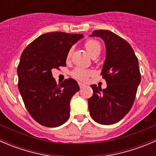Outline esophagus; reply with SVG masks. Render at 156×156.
<instances>
[{"instance_id":"esophagus-1","label":"esophagus","mask_w":156,"mask_h":156,"mask_svg":"<svg viewBox=\"0 0 156 156\" xmlns=\"http://www.w3.org/2000/svg\"><path fill=\"white\" fill-rule=\"evenodd\" d=\"M78 85H79L80 88H82L83 87H84V86H85V84H83V83L79 82V83H78Z\"/></svg>"}]
</instances>
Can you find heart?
<instances>
[{
	"mask_svg": "<svg viewBox=\"0 0 156 156\" xmlns=\"http://www.w3.org/2000/svg\"><path fill=\"white\" fill-rule=\"evenodd\" d=\"M84 47H85L86 50H87L88 53L91 55L92 56H96V55H99L101 51V45L96 40H89L84 44ZM72 50L71 49L69 51L68 54H67V59H69L72 55ZM94 72L91 70H87V69H81V68H77L72 72V75L75 77V78L81 81H85L90 75H91Z\"/></svg>",
	"mask_w": 156,
	"mask_h": 156,
	"instance_id": "1",
	"label": "heart"
}]
</instances>
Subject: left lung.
<instances>
[{"instance_id":"1","label":"left lung","mask_w":156,"mask_h":156,"mask_svg":"<svg viewBox=\"0 0 156 156\" xmlns=\"http://www.w3.org/2000/svg\"><path fill=\"white\" fill-rule=\"evenodd\" d=\"M90 37H101L106 46V59L101 75L107 84L102 90L92 84L88 99L91 118L100 125H109L122 120L134 102L141 81L138 59L130 44L108 30H96Z\"/></svg>"}]
</instances>
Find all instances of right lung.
Here are the masks:
<instances>
[{
	"label": "right lung",
	"mask_w": 156,
	"mask_h": 156,
	"mask_svg": "<svg viewBox=\"0 0 156 156\" xmlns=\"http://www.w3.org/2000/svg\"><path fill=\"white\" fill-rule=\"evenodd\" d=\"M83 37L59 31L46 33L22 53L17 68L19 90L29 114L43 126L59 127L69 119L70 100L79 86L72 78L57 86L52 69L66 66L69 50Z\"/></svg>",
	"instance_id": "obj_1"
}]
</instances>
